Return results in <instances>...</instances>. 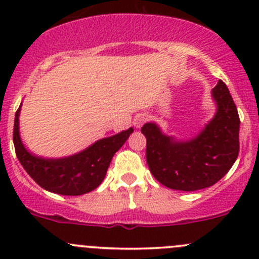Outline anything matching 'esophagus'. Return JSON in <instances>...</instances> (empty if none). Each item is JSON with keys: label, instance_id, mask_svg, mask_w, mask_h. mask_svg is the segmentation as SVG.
<instances>
[{"label": "esophagus", "instance_id": "obj_1", "mask_svg": "<svg viewBox=\"0 0 259 259\" xmlns=\"http://www.w3.org/2000/svg\"><path fill=\"white\" fill-rule=\"evenodd\" d=\"M148 115H146L145 113H142V114H138L137 116H135V119H134V125L137 127H142L143 125L145 124L146 121H148Z\"/></svg>", "mask_w": 259, "mask_h": 259}]
</instances>
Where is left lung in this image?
<instances>
[{"mask_svg":"<svg viewBox=\"0 0 259 259\" xmlns=\"http://www.w3.org/2000/svg\"><path fill=\"white\" fill-rule=\"evenodd\" d=\"M217 104L213 119L197 137L177 140L155 122H146V163L154 178L170 189L194 192L211 187L229 171L239 153V116L222 80L211 90Z\"/></svg>","mask_w":259,"mask_h":259,"instance_id":"8db88e82","label":"left lung"}]
</instances>
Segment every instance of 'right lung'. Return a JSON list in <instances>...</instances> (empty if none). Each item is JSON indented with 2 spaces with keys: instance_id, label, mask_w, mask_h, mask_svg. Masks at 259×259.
Instances as JSON below:
<instances>
[{
  "instance_id": "obj_1",
  "label": "right lung",
  "mask_w": 259,
  "mask_h": 259,
  "mask_svg": "<svg viewBox=\"0 0 259 259\" xmlns=\"http://www.w3.org/2000/svg\"><path fill=\"white\" fill-rule=\"evenodd\" d=\"M21 105L15 115L14 144L16 155L28 176L41 188L61 195H82L96 189L106 176L114 154L134 129L98 140L85 150L65 158L50 159L30 153L20 137Z\"/></svg>"
}]
</instances>
